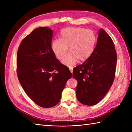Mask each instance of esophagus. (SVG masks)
<instances>
[{
  "mask_svg": "<svg viewBox=\"0 0 132 132\" xmlns=\"http://www.w3.org/2000/svg\"><path fill=\"white\" fill-rule=\"evenodd\" d=\"M69 70L70 71V72L72 73H73V68H69Z\"/></svg>",
  "mask_w": 132,
  "mask_h": 132,
  "instance_id": "obj_1",
  "label": "esophagus"
}]
</instances>
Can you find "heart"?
<instances>
[{
  "mask_svg": "<svg viewBox=\"0 0 132 132\" xmlns=\"http://www.w3.org/2000/svg\"><path fill=\"white\" fill-rule=\"evenodd\" d=\"M96 37L93 31L81 27H67L60 34V39L52 42L51 49L55 57L61 61L70 47V52L62 63L71 68L78 60L85 62L93 54Z\"/></svg>",
  "mask_w": 132,
  "mask_h": 132,
  "instance_id": "obj_1",
  "label": "heart"
}]
</instances>
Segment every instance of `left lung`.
<instances>
[{"instance_id":"left-lung-1","label":"left lung","mask_w":132,"mask_h":132,"mask_svg":"<svg viewBox=\"0 0 132 132\" xmlns=\"http://www.w3.org/2000/svg\"><path fill=\"white\" fill-rule=\"evenodd\" d=\"M117 53L111 37L102 29L94 51L89 59L73 69L78 81L76 95L83 105L93 106L104 97L113 82Z\"/></svg>"}]
</instances>
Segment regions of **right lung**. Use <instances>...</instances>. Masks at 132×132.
Returning <instances> with one entry per match:
<instances>
[{"label": "right lung", "instance_id": "1", "mask_svg": "<svg viewBox=\"0 0 132 132\" xmlns=\"http://www.w3.org/2000/svg\"><path fill=\"white\" fill-rule=\"evenodd\" d=\"M53 32L47 27L34 30L22 39L16 58L17 74L26 94L39 106L52 107L72 74L51 49Z\"/></svg>", "mask_w": 132, "mask_h": 132}]
</instances>
